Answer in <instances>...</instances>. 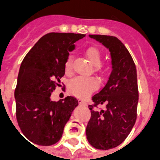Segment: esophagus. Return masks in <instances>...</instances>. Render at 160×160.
<instances>
[{"instance_id": "34e87169", "label": "esophagus", "mask_w": 160, "mask_h": 160, "mask_svg": "<svg viewBox=\"0 0 160 160\" xmlns=\"http://www.w3.org/2000/svg\"><path fill=\"white\" fill-rule=\"evenodd\" d=\"M78 101H79V104H80V105H87V103L85 102V100L81 99V98H80Z\"/></svg>"}]
</instances>
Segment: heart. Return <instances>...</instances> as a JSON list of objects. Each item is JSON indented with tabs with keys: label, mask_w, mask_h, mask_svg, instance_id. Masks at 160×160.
<instances>
[{
	"label": "heart",
	"mask_w": 160,
	"mask_h": 160,
	"mask_svg": "<svg viewBox=\"0 0 160 160\" xmlns=\"http://www.w3.org/2000/svg\"><path fill=\"white\" fill-rule=\"evenodd\" d=\"M86 56L89 59L91 63L94 65V68L97 71H104V65L100 62L102 59V52L100 49L91 46L86 49ZM64 68L67 74L72 73L73 66L71 57H68L64 63ZM99 86L98 80L92 76H76L73 78L68 83V90L72 94L79 98H85L96 90Z\"/></svg>",
	"instance_id": "heart-1"
}]
</instances>
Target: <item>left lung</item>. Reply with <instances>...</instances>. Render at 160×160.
Segmentation results:
<instances>
[{
    "mask_svg": "<svg viewBox=\"0 0 160 160\" xmlns=\"http://www.w3.org/2000/svg\"><path fill=\"white\" fill-rule=\"evenodd\" d=\"M109 49L112 71L107 83L92 97L91 118L86 134L89 143L100 150L111 149L123 142L137 118L139 99L137 73L134 60L118 38L89 35ZM104 104V109H98Z\"/></svg>",
    "mask_w": 160,
    "mask_h": 160,
    "instance_id": "left-lung-1",
    "label": "left lung"
}]
</instances>
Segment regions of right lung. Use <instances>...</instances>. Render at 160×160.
Listing matches in <instances>:
<instances>
[{"instance_id": "obj_1", "label": "right lung", "mask_w": 160, "mask_h": 160, "mask_svg": "<svg viewBox=\"0 0 160 160\" xmlns=\"http://www.w3.org/2000/svg\"><path fill=\"white\" fill-rule=\"evenodd\" d=\"M86 35L50 32L42 36L26 54L19 68L14 97L16 118L20 130L31 142L56 144L78 100L68 96L57 102L50 96L65 74L64 63L73 43Z\"/></svg>"}]
</instances>
